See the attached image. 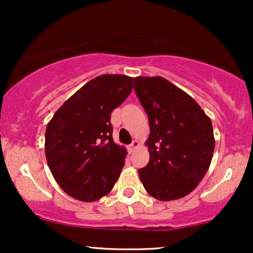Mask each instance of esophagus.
<instances>
[{
	"mask_svg": "<svg viewBox=\"0 0 253 253\" xmlns=\"http://www.w3.org/2000/svg\"><path fill=\"white\" fill-rule=\"evenodd\" d=\"M139 145H140V144H139V141H138V140H133V141H132V144L129 145L128 149H129V151H133V150H135L136 147L139 146Z\"/></svg>",
	"mask_w": 253,
	"mask_h": 253,
	"instance_id": "1",
	"label": "esophagus"
}]
</instances>
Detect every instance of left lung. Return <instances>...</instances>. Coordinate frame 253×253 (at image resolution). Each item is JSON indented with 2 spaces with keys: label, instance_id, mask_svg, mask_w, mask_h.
I'll use <instances>...</instances> for the list:
<instances>
[{
  "label": "left lung",
  "instance_id": "left-lung-1",
  "mask_svg": "<svg viewBox=\"0 0 253 253\" xmlns=\"http://www.w3.org/2000/svg\"><path fill=\"white\" fill-rule=\"evenodd\" d=\"M134 91L150 123V162L139 177L151 196L188 195L210 168L215 140L211 119L193 97L161 76L135 77Z\"/></svg>",
  "mask_w": 253,
  "mask_h": 253
}]
</instances>
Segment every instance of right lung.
<instances>
[{
    "label": "right lung",
    "mask_w": 253,
    "mask_h": 253,
    "mask_svg": "<svg viewBox=\"0 0 253 253\" xmlns=\"http://www.w3.org/2000/svg\"><path fill=\"white\" fill-rule=\"evenodd\" d=\"M133 80L101 75L89 81L64 102L46 127L48 168L74 199L100 200L120 176L127 152L113 141L110 115L130 94Z\"/></svg>",
    "instance_id": "1"
}]
</instances>
